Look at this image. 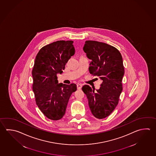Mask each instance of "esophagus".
Returning a JSON list of instances; mask_svg holds the SVG:
<instances>
[{"mask_svg": "<svg viewBox=\"0 0 156 156\" xmlns=\"http://www.w3.org/2000/svg\"><path fill=\"white\" fill-rule=\"evenodd\" d=\"M82 84H81V83H77V89H81V87H82Z\"/></svg>", "mask_w": 156, "mask_h": 156, "instance_id": "1", "label": "esophagus"}]
</instances>
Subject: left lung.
Returning a JSON list of instances; mask_svg holds the SVG:
<instances>
[{"instance_id":"left-lung-1","label":"left lung","mask_w":156,"mask_h":156,"mask_svg":"<svg viewBox=\"0 0 156 156\" xmlns=\"http://www.w3.org/2000/svg\"><path fill=\"white\" fill-rule=\"evenodd\" d=\"M83 49L91 60L90 74L99 76L103 82L98 90L85 85L82 91L92 114L96 118L103 119L115 109L122 90L124 68L122 55L113 46L95 41H86Z\"/></svg>"}]
</instances>
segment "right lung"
Segmentation results:
<instances>
[{"instance_id":"add662e5","label":"right lung","mask_w":156,"mask_h":156,"mask_svg":"<svg viewBox=\"0 0 156 156\" xmlns=\"http://www.w3.org/2000/svg\"><path fill=\"white\" fill-rule=\"evenodd\" d=\"M72 41H58L45 45L37 54L33 70L32 89L37 106L48 119L58 120L64 115L76 85L58 83L66 63L75 54Z\"/></svg>"}]
</instances>
